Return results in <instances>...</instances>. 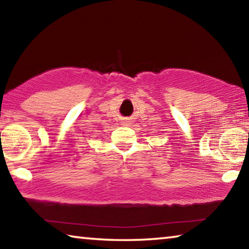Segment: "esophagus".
I'll return each mask as SVG.
<instances>
[{"mask_svg":"<svg viewBox=\"0 0 249 249\" xmlns=\"http://www.w3.org/2000/svg\"><path fill=\"white\" fill-rule=\"evenodd\" d=\"M129 124H130L129 121H124L123 122V125H129Z\"/></svg>","mask_w":249,"mask_h":249,"instance_id":"1","label":"esophagus"}]
</instances>
